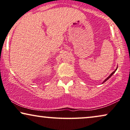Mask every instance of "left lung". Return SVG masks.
<instances>
[{"label":"left lung","instance_id":"obj_1","mask_svg":"<svg viewBox=\"0 0 130 130\" xmlns=\"http://www.w3.org/2000/svg\"><path fill=\"white\" fill-rule=\"evenodd\" d=\"M117 69H118V67H117V68H116V70H115V71H113V73H111V74H110V75H109V77H107V78H106V79L104 80V82H103V83H104L105 82H106V81H107V80L108 79H109V78H110V77H111V75H112L113 74H114L115 73V71H116V70H117Z\"/></svg>","mask_w":130,"mask_h":130}]
</instances>
